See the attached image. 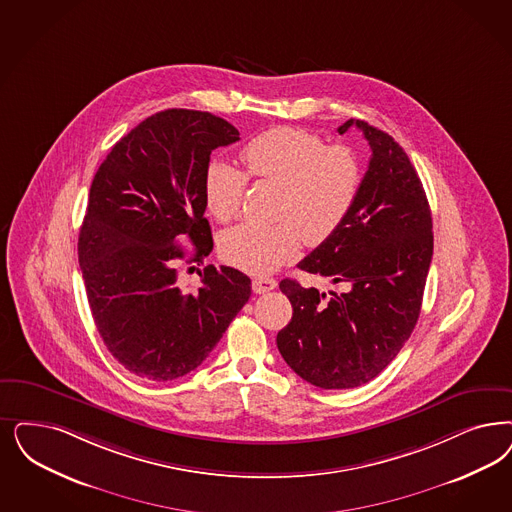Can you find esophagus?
Returning <instances> with one entry per match:
<instances>
[{
    "instance_id": "1",
    "label": "esophagus",
    "mask_w": 512,
    "mask_h": 512,
    "mask_svg": "<svg viewBox=\"0 0 512 512\" xmlns=\"http://www.w3.org/2000/svg\"><path fill=\"white\" fill-rule=\"evenodd\" d=\"M276 285H278V282H276L274 278H265V276L253 278V283H251V287H253V293H259V295H265V293H268V291L276 289Z\"/></svg>"
}]
</instances>
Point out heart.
<instances>
[{
    "label": "heart",
    "mask_w": 512,
    "mask_h": 512,
    "mask_svg": "<svg viewBox=\"0 0 512 512\" xmlns=\"http://www.w3.org/2000/svg\"><path fill=\"white\" fill-rule=\"evenodd\" d=\"M247 176L282 189L272 225L242 223L221 240L230 265L253 274L274 272L293 259L300 240L327 242L352 212L361 168L352 149L325 145L316 134L280 126L253 138L242 149ZM247 177L223 160H212L204 174V198L221 223L234 219L246 194Z\"/></svg>",
    "instance_id": "b5f03b06"
}]
</instances>
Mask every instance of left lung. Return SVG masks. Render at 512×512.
I'll list each match as a JSON object with an SVG mask.
<instances>
[{
    "instance_id": "obj_1",
    "label": "left lung",
    "mask_w": 512,
    "mask_h": 512,
    "mask_svg": "<svg viewBox=\"0 0 512 512\" xmlns=\"http://www.w3.org/2000/svg\"><path fill=\"white\" fill-rule=\"evenodd\" d=\"M350 128L371 145L369 170L342 227L299 263L346 289L327 297L280 282L293 318L278 333V350L302 380L323 389L363 386L401 352L420 318L433 257L431 210L403 147L359 119L338 134Z\"/></svg>"
}]
</instances>
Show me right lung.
I'll use <instances>...</instances> for the list:
<instances>
[{
    "label": "right lung",
    "instance_id": "1",
    "mask_svg": "<svg viewBox=\"0 0 512 512\" xmlns=\"http://www.w3.org/2000/svg\"><path fill=\"white\" fill-rule=\"evenodd\" d=\"M240 132L208 111L166 109L117 141L90 185L79 265L90 312L126 371L168 382L194 371L251 297L236 268L208 265L198 289L177 285L187 263L212 253L204 174L213 149Z\"/></svg>",
    "mask_w": 512,
    "mask_h": 512
}]
</instances>
